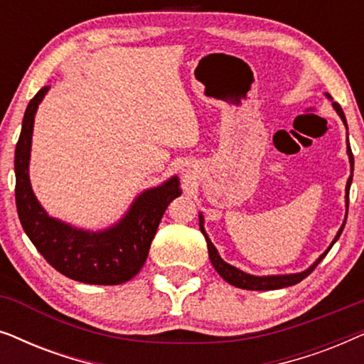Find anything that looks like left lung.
<instances>
[{
    "label": "left lung",
    "instance_id": "1",
    "mask_svg": "<svg viewBox=\"0 0 364 364\" xmlns=\"http://www.w3.org/2000/svg\"><path fill=\"white\" fill-rule=\"evenodd\" d=\"M326 96L331 99L330 94H326ZM333 107H335V111H336L338 114H340L341 121L345 122V126H346L345 112H343V109H341L340 104L333 102ZM346 129H348V126H346ZM346 152H348V157H350V164H351V176H350V178H348V183H346V207H348V203H350V186H351V181H353V166H355V159H353V152H351L350 142H348V151H346ZM198 217H200V220H198V223H200V232L203 233V237H205V240H207L208 257H210L212 265H213V268H215V270H217L218 275H220L225 282L230 283V285L237 287V288H242V290H258V291H265V290H280V288L296 285V283H300V282L303 280V278H306L308 275H310V273L318 267V263H320V262L323 260V258L326 257V253L330 252V248L333 247V243H335V242L338 240V238H340L343 228H345L348 213H346L345 222H343L341 228H340V230H338V233H336L335 240L331 242V245L328 247V250H326L325 253H323V255H321L320 258H318V260H316L315 263H313V265H311L310 268H306V270L301 272V273H290V275H268V277L248 275V273L238 270V268L228 265L227 262H223L222 258H220V255H218L217 248L213 247V243L210 242V238L207 237L205 230H203V217H202V215H198Z\"/></svg>",
    "mask_w": 364,
    "mask_h": 364
}]
</instances>
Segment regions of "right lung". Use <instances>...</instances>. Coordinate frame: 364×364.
I'll use <instances>...</instances> for the list:
<instances>
[{"instance_id":"1","label":"right lung","mask_w":364,"mask_h":364,"mask_svg":"<svg viewBox=\"0 0 364 364\" xmlns=\"http://www.w3.org/2000/svg\"><path fill=\"white\" fill-rule=\"evenodd\" d=\"M48 89H39L29 101L14 151L19 222L38 252L64 277L89 285H121L136 277L146 263L164 212L182 193L181 182L171 177L162 186L142 192L122 220L102 232L79 230L49 217L34 197L28 173L34 114Z\"/></svg>"}]
</instances>
